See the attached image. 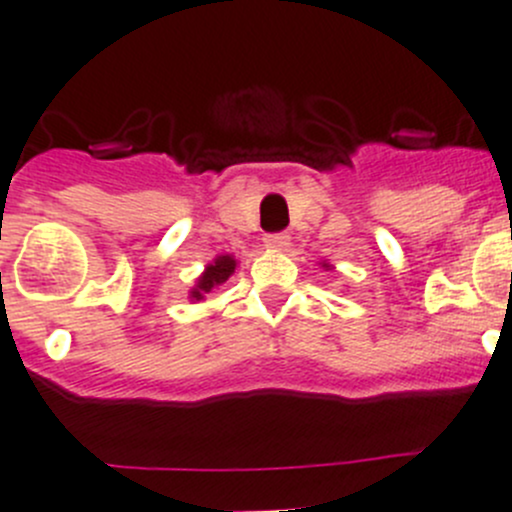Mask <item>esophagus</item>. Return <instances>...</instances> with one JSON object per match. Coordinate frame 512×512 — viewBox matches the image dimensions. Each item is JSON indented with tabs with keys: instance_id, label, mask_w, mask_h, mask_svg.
I'll use <instances>...</instances> for the list:
<instances>
[{
	"instance_id": "esophagus-1",
	"label": "esophagus",
	"mask_w": 512,
	"mask_h": 512,
	"mask_svg": "<svg viewBox=\"0 0 512 512\" xmlns=\"http://www.w3.org/2000/svg\"><path fill=\"white\" fill-rule=\"evenodd\" d=\"M265 245L270 247V250H285V247L290 245V235H285V232H277V235H267Z\"/></svg>"
}]
</instances>
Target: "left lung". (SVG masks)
<instances>
[{"instance_id":"8db88e82","label":"left lung","mask_w":512,"mask_h":512,"mask_svg":"<svg viewBox=\"0 0 512 512\" xmlns=\"http://www.w3.org/2000/svg\"><path fill=\"white\" fill-rule=\"evenodd\" d=\"M320 267H322V270H325V272H327V270H335V267H332L330 262H327V260H322V262H320Z\"/></svg>"}]
</instances>
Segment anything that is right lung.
Returning <instances> with one entry per match:
<instances>
[{"label":"right lung","instance_id":"1","mask_svg":"<svg viewBox=\"0 0 512 512\" xmlns=\"http://www.w3.org/2000/svg\"><path fill=\"white\" fill-rule=\"evenodd\" d=\"M237 265L240 262L235 260V255H217L215 260H210L202 270V275L195 280V287L190 290V300L192 302H200L210 295L212 290H217L220 285H225L232 275H235Z\"/></svg>","mask_w":512,"mask_h":512}]
</instances>
